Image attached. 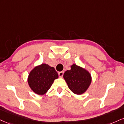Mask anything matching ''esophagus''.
Wrapping results in <instances>:
<instances>
[{
    "label": "esophagus",
    "mask_w": 124,
    "mask_h": 124,
    "mask_svg": "<svg viewBox=\"0 0 124 124\" xmlns=\"http://www.w3.org/2000/svg\"><path fill=\"white\" fill-rule=\"evenodd\" d=\"M58 74H59V77H62V76H63V74H64V71H61V72H59L58 73Z\"/></svg>",
    "instance_id": "obj_1"
}]
</instances>
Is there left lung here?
<instances>
[{"mask_svg": "<svg viewBox=\"0 0 124 124\" xmlns=\"http://www.w3.org/2000/svg\"><path fill=\"white\" fill-rule=\"evenodd\" d=\"M68 87L76 94H82L87 90L91 82L90 73L82 67L73 64L63 75Z\"/></svg>", "mask_w": 124, "mask_h": 124, "instance_id": "obj_1", "label": "left lung"}]
</instances>
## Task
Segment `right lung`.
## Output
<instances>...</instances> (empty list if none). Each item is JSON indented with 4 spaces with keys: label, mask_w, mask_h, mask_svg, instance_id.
<instances>
[{
    "label": "right lung",
    "mask_w": 124,
    "mask_h": 124,
    "mask_svg": "<svg viewBox=\"0 0 124 124\" xmlns=\"http://www.w3.org/2000/svg\"><path fill=\"white\" fill-rule=\"evenodd\" d=\"M57 72L53 67L46 64L37 66L30 72L28 77L30 87L36 94H45L54 79L58 78Z\"/></svg>",
    "instance_id": "obj_1"
}]
</instances>
